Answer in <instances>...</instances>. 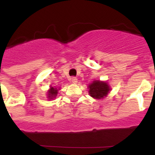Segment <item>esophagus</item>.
Listing matches in <instances>:
<instances>
[{"label":"esophagus","instance_id":"34e87169","mask_svg":"<svg viewBox=\"0 0 155 155\" xmlns=\"http://www.w3.org/2000/svg\"><path fill=\"white\" fill-rule=\"evenodd\" d=\"M71 81H72V83H74V84H77V82H78V79H77V78L73 77V78H71Z\"/></svg>","mask_w":155,"mask_h":155}]
</instances>
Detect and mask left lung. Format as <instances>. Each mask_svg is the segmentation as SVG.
Wrapping results in <instances>:
<instances>
[{
  "mask_svg": "<svg viewBox=\"0 0 155 155\" xmlns=\"http://www.w3.org/2000/svg\"><path fill=\"white\" fill-rule=\"evenodd\" d=\"M88 93L90 96L94 99H102L107 97L108 94L110 92L111 87L107 81L100 80L93 81L92 83L88 84Z\"/></svg>",
  "mask_w": 155,
  "mask_h": 155,
  "instance_id": "left-lung-1",
  "label": "left lung"
}]
</instances>
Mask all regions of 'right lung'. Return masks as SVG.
<instances>
[{
    "label": "right lung",
    "mask_w": 155,
    "mask_h": 155,
    "mask_svg": "<svg viewBox=\"0 0 155 155\" xmlns=\"http://www.w3.org/2000/svg\"><path fill=\"white\" fill-rule=\"evenodd\" d=\"M60 90V87L57 88V87H52L50 86V89L48 90L47 91V98L48 100H52V99H54L56 98L57 97V94H58V91Z\"/></svg>",
    "instance_id": "obj_1"
}]
</instances>
